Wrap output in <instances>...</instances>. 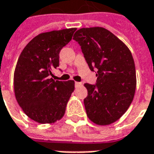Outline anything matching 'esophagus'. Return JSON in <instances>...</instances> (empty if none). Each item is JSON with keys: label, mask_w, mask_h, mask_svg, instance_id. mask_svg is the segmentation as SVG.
Instances as JSON below:
<instances>
[{"label": "esophagus", "mask_w": 154, "mask_h": 154, "mask_svg": "<svg viewBox=\"0 0 154 154\" xmlns=\"http://www.w3.org/2000/svg\"><path fill=\"white\" fill-rule=\"evenodd\" d=\"M80 85H82V83H81V82H75V86H80Z\"/></svg>", "instance_id": "esophagus-1"}]
</instances>
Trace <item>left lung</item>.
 I'll use <instances>...</instances> for the list:
<instances>
[{
    "label": "left lung",
    "mask_w": 154,
    "mask_h": 154,
    "mask_svg": "<svg viewBox=\"0 0 154 154\" xmlns=\"http://www.w3.org/2000/svg\"><path fill=\"white\" fill-rule=\"evenodd\" d=\"M72 39L81 45L90 70L97 69L96 85L85 84L87 116L99 125L112 124L126 112L135 94L136 69L131 52L102 27L80 29Z\"/></svg>",
    "instance_id": "1"
}]
</instances>
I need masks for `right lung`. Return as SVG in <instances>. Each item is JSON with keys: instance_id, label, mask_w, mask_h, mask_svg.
<instances>
[{"instance_id": "right-lung-1", "label": "right lung", "mask_w": 154, "mask_h": 154, "mask_svg": "<svg viewBox=\"0 0 154 154\" xmlns=\"http://www.w3.org/2000/svg\"><path fill=\"white\" fill-rule=\"evenodd\" d=\"M76 28L53 30L30 41L18 58L13 77L17 103L25 114L41 124L62 118L74 82L55 81L53 70L59 66L60 49L71 41Z\"/></svg>"}]
</instances>
